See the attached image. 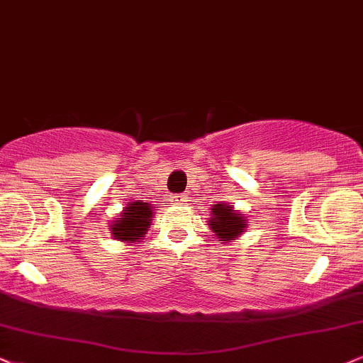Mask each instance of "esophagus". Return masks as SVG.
<instances>
[{"label":"esophagus","instance_id":"34e87169","mask_svg":"<svg viewBox=\"0 0 363 363\" xmlns=\"http://www.w3.org/2000/svg\"><path fill=\"white\" fill-rule=\"evenodd\" d=\"M172 201H174V204L182 206V204H186V203H187V197H186V196H182V194H177V196H174V197H172Z\"/></svg>","mask_w":363,"mask_h":363}]
</instances>
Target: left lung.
<instances>
[{"mask_svg":"<svg viewBox=\"0 0 363 363\" xmlns=\"http://www.w3.org/2000/svg\"><path fill=\"white\" fill-rule=\"evenodd\" d=\"M213 218L209 219L211 231L216 233L219 241H233L246 231V216L240 214L226 203L214 204L211 209Z\"/></svg>","mask_w":363,"mask_h":363,"instance_id":"obj_1","label":"left lung"}]
</instances>
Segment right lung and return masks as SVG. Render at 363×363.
I'll list each match as a JSON object with an SVG mask.
<instances>
[{
    "label": "right lung",
    "mask_w": 363,
    "mask_h": 363,
    "mask_svg": "<svg viewBox=\"0 0 363 363\" xmlns=\"http://www.w3.org/2000/svg\"><path fill=\"white\" fill-rule=\"evenodd\" d=\"M154 208L149 203L142 201H134L127 204L121 214L117 216L116 221L110 224L112 229L113 240L135 242L144 238L145 233L149 231L150 223L154 218Z\"/></svg>",
    "instance_id": "1"
}]
</instances>
